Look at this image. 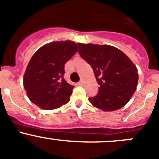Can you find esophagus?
I'll return each instance as SVG.
<instances>
[{"label": "esophagus", "mask_w": 159, "mask_h": 159, "mask_svg": "<svg viewBox=\"0 0 159 159\" xmlns=\"http://www.w3.org/2000/svg\"><path fill=\"white\" fill-rule=\"evenodd\" d=\"M78 84H79V85H83V84H84V81H83V80H81V81L78 82Z\"/></svg>", "instance_id": "1"}]
</instances>
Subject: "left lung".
Listing matches in <instances>:
<instances>
[{
  "mask_svg": "<svg viewBox=\"0 0 159 159\" xmlns=\"http://www.w3.org/2000/svg\"><path fill=\"white\" fill-rule=\"evenodd\" d=\"M79 55L92 66L99 92L89 101L104 111H116L128 104L136 90L138 70L123 51L110 45L78 43Z\"/></svg>",
  "mask_w": 159,
  "mask_h": 159,
  "instance_id": "obj_1",
  "label": "left lung"
}]
</instances>
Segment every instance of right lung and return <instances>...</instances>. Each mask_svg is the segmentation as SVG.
Returning a JSON list of instances; mask_svg holds the SVG:
<instances>
[{
  "mask_svg": "<svg viewBox=\"0 0 159 159\" xmlns=\"http://www.w3.org/2000/svg\"><path fill=\"white\" fill-rule=\"evenodd\" d=\"M78 50L74 41H55L31 57L23 83L29 100L39 108L55 109L69 102L74 86L63 78L64 66Z\"/></svg>",
  "mask_w": 159,
  "mask_h": 159,
  "instance_id": "right-lung-1",
  "label": "right lung"
}]
</instances>
